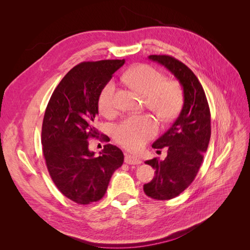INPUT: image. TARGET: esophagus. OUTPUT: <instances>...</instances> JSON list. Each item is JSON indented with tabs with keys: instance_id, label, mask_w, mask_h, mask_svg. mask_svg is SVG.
<instances>
[{
	"instance_id": "esophagus-1",
	"label": "esophagus",
	"mask_w": 250,
	"mask_h": 250,
	"mask_svg": "<svg viewBox=\"0 0 250 250\" xmlns=\"http://www.w3.org/2000/svg\"><path fill=\"white\" fill-rule=\"evenodd\" d=\"M125 163L128 165H140L142 162L137 156L131 155V154H126L125 155Z\"/></svg>"
}]
</instances>
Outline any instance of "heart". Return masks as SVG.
Masks as SVG:
<instances>
[{
	"label": "heart",
	"instance_id": "heart-1",
	"mask_svg": "<svg viewBox=\"0 0 250 250\" xmlns=\"http://www.w3.org/2000/svg\"><path fill=\"white\" fill-rule=\"evenodd\" d=\"M132 88L145 98V105L162 121H169L177 115L184 101L183 88L175 80H164L163 74L148 64L135 65L124 75ZM116 84L106 82L98 96V108L105 116L113 112ZM157 132L155 120L149 115L130 116L112 127V135L121 146L140 150Z\"/></svg>",
	"mask_w": 250,
	"mask_h": 250
}]
</instances>
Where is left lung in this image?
Returning <instances> with one entry per match:
<instances>
[{
    "label": "left lung",
    "mask_w": 250,
    "mask_h": 250,
    "mask_svg": "<svg viewBox=\"0 0 250 250\" xmlns=\"http://www.w3.org/2000/svg\"><path fill=\"white\" fill-rule=\"evenodd\" d=\"M148 58L169 70L184 92L179 116L152 144L157 152L167 148V157L164 161L157 157L146 161L155 170V175L144 185V192L150 198L169 200L184 192L197 175L210 139V112L201 83L186 64L168 55Z\"/></svg>",
    "instance_id": "1"
}]
</instances>
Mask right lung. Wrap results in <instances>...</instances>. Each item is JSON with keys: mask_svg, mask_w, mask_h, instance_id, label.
<instances>
[{"mask_svg": "<svg viewBox=\"0 0 250 250\" xmlns=\"http://www.w3.org/2000/svg\"><path fill=\"white\" fill-rule=\"evenodd\" d=\"M125 60L81 62L53 92L44 112L42 145L50 176L65 197L78 204L100 200L111 175L124 162L118 147L107 144L100 155L88 149L95 128L98 96Z\"/></svg>", "mask_w": 250, "mask_h": 250, "instance_id": "obj_1", "label": "right lung"}]
</instances>
